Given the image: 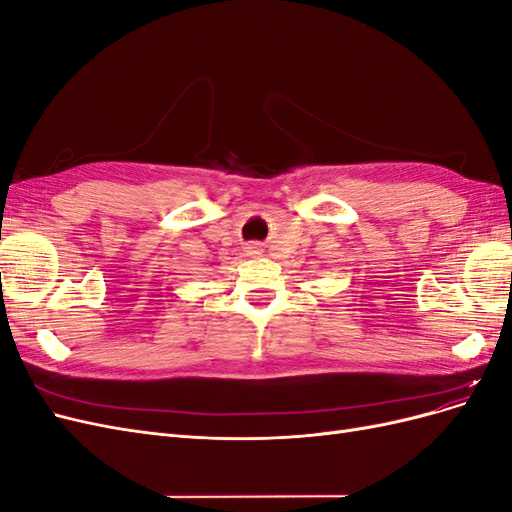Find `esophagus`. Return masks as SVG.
I'll return each instance as SVG.
<instances>
[{
  "label": "esophagus",
  "mask_w": 512,
  "mask_h": 512,
  "mask_svg": "<svg viewBox=\"0 0 512 512\" xmlns=\"http://www.w3.org/2000/svg\"><path fill=\"white\" fill-rule=\"evenodd\" d=\"M247 254H260L258 245H250V247H247Z\"/></svg>",
  "instance_id": "34e87169"
}]
</instances>
